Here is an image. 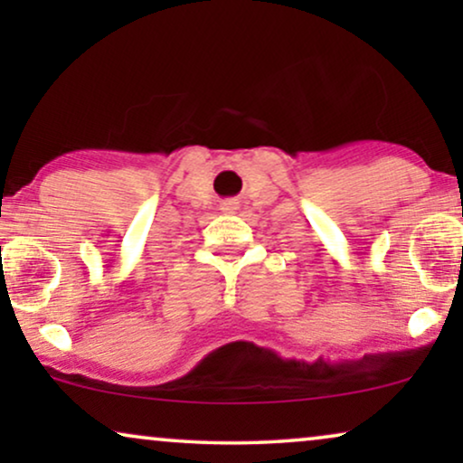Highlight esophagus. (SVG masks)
<instances>
[{
    "label": "esophagus",
    "instance_id": "obj_1",
    "mask_svg": "<svg viewBox=\"0 0 463 463\" xmlns=\"http://www.w3.org/2000/svg\"><path fill=\"white\" fill-rule=\"evenodd\" d=\"M236 211H238V202L236 200L221 202V213H223V214H236Z\"/></svg>",
    "mask_w": 463,
    "mask_h": 463
}]
</instances>
